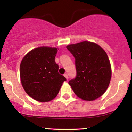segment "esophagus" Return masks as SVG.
<instances>
[{"mask_svg":"<svg viewBox=\"0 0 132 132\" xmlns=\"http://www.w3.org/2000/svg\"><path fill=\"white\" fill-rule=\"evenodd\" d=\"M64 77L65 78H66V79H68V74H66V73H65L64 75Z\"/></svg>","mask_w":132,"mask_h":132,"instance_id":"esophagus-1","label":"esophagus"}]
</instances>
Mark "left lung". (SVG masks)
<instances>
[{
    "label": "left lung",
    "instance_id": "left-lung-1",
    "mask_svg": "<svg viewBox=\"0 0 132 132\" xmlns=\"http://www.w3.org/2000/svg\"><path fill=\"white\" fill-rule=\"evenodd\" d=\"M66 48L75 58L76 76L69 81L75 94L85 101L99 98L108 88L111 79V66L105 51L87 41Z\"/></svg>",
    "mask_w": 132,
    "mask_h": 132
}]
</instances>
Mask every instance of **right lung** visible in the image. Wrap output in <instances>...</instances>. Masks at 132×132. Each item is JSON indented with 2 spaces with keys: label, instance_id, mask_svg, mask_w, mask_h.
I'll list each match as a JSON object with an SVG mask.
<instances>
[{
  "label": "right lung",
  "instance_id": "add662e5",
  "mask_svg": "<svg viewBox=\"0 0 132 132\" xmlns=\"http://www.w3.org/2000/svg\"><path fill=\"white\" fill-rule=\"evenodd\" d=\"M57 52L56 48L39 47L28 53L21 61L20 76L23 87L27 94L39 102L54 99L66 81L58 72L55 62Z\"/></svg>",
  "mask_w": 132,
  "mask_h": 132
}]
</instances>
